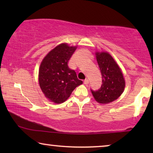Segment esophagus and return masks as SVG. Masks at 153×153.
<instances>
[{
    "mask_svg": "<svg viewBox=\"0 0 153 153\" xmlns=\"http://www.w3.org/2000/svg\"><path fill=\"white\" fill-rule=\"evenodd\" d=\"M83 83H84L85 85H88L89 83V81H88V79H85L84 81H83Z\"/></svg>",
    "mask_w": 153,
    "mask_h": 153,
    "instance_id": "34e87169",
    "label": "esophagus"
}]
</instances>
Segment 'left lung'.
<instances>
[{"mask_svg": "<svg viewBox=\"0 0 153 153\" xmlns=\"http://www.w3.org/2000/svg\"><path fill=\"white\" fill-rule=\"evenodd\" d=\"M96 58L101 72L102 84L97 91H91L97 102L108 104L120 97L124 91L125 82L120 68L109 53H96Z\"/></svg>", "mask_w": 153, "mask_h": 153, "instance_id": "1", "label": "left lung"}]
</instances>
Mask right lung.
I'll list each match as a JSON object with an SVG mask.
<instances>
[{"label": "right lung", "mask_w": 153, "mask_h": 153, "mask_svg": "<svg viewBox=\"0 0 153 153\" xmlns=\"http://www.w3.org/2000/svg\"><path fill=\"white\" fill-rule=\"evenodd\" d=\"M76 47L67 44L58 45L44 58L39 70V83L45 97L60 104L70 97L82 81L77 78L76 72L71 70L68 62Z\"/></svg>", "instance_id": "add662e5"}]
</instances>
